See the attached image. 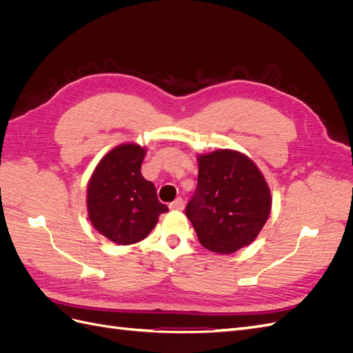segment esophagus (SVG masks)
Returning a JSON list of instances; mask_svg holds the SVG:
<instances>
[{"mask_svg": "<svg viewBox=\"0 0 353 353\" xmlns=\"http://www.w3.org/2000/svg\"><path fill=\"white\" fill-rule=\"evenodd\" d=\"M184 205H185V203H184L183 199H176L175 201L170 203L169 208L172 209V210H183V209H184Z\"/></svg>", "mask_w": 353, "mask_h": 353, "instance_id": "1", "label": "esophagus"}]
</instances>
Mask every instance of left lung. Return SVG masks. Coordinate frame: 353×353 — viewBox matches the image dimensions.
<instances>
[{"label": "left lung", "instance_id": "1", "mask_svg": "<svg viewBox=\"0 0 353 353\" xmlns=\"http://www.w3.org/2000/svg\"><path fill=\"white\" fill-rule=\"evenodd\" d=\"M197 190L185 213L203 248L231 254L253 243L272 206L261 169L231 148L197 154Z\"/></svg>", "mask_w": 353, "mask_h": 353}]
</instances>
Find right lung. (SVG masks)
<instances>
[{
    "label": "right lung",
    "mask_w": 353,
    "mask_h": 353,
    "mask_svg": "<svg viewBox=\"0 0 353 353\" xmlns=\"http://www.w3.org/2000/svg\"><path fill=\"white\" fill-rule=\"evenodd\" d=\"M147 148L123 143L105 153L87 185V210L92 227L116 244L145 239L159 216L168 212L153 183L141 175Z\"/></svg>",
    "instance_id": "1"
}]
</instances>
